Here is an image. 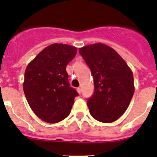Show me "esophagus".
Instances as JSON below:
<instances>
[{
  "mask_svg": "<svg viewBox=\"0 0 157 157\" xmlns=\"http://www.w3.org/2000/svg\"><path fill=\"white\" fill-rule=\"evenodd\" d=\"M77 91H78V94H81V93H82V89L80 88V87H78V88L77 89Z\"/></svg>",
  "mask_w": 157,
  "mask_h": 157,
  "instance_id": "1",
  "label": "esophagus"
}]
</instances>
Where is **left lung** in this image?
<instances>
[{
	"instance_id": "obj_1",
	"label": "left lung",
	"mask_w": 157,
	"mask_h": 157,
	"mask_svg": "<svg viewBox=\"0 0 157 157\" xmlns=\"http://www.w3.org/2000/svg\"><path fill=\"white\" fill-rule=\"evenodd\" d=\"M78 52L94 77V94L87 99L91 116L102 123L116 121L134 95L132 71L113 48L101 43L82 47Z\"/></svg>"
}]
</instances>
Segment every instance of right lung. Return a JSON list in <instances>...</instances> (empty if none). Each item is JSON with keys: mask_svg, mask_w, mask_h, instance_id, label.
Returning a JSON list of instances; mask_svg holds the SVG:
<instances>
[{"mask_svg": "<svg viewBox=\"0 0 157 157\" xmlns=\"http://www.w3.org/2000/svg\"><path fill=\"white\" fill-rule=\"evenodd\" d=\"M77 48L65 44L45 48L27 67L23 91L29 105L43 121L56 123L67 117L77 91L71 87L67 65Z\"/></svg>", "mask_w": 157, "mask_h": 157, "instance_id": "add662e5", "label": "right lung"}]
</instances>
